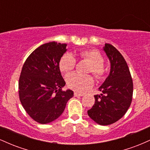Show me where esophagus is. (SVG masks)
I'll list each match as a JSON object with an SVG mask.
<instances>
[{
	"instance_id": "34e87169",
	"label": "esophagus",
	"mask_w": 150,
	"mask_h": 150,
	"mask_svg": "<svg viewBox=\"0 0 150 150\" xmlns=\"http://www.w3.org/2000/svg\"><path fill=\"white\" fill-rule=\"evenodd\" d=\"M83 95L84 94H82V93H78V92L74 93V96H75V97H82Z\"/></svg>"
}]
</instances>
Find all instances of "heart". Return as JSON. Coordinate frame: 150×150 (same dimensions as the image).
<instances>
[{"instance_id":"b5f03b06","label":"heart","mask_w":150,"mask_h":150,"mask_svg":"<svg viewBox=\"0 0 150 150\" xmlns=\"http://www.w3.org/2000/svg\"><path fill=\"white\" fill-rule=\"evenodd\" d=\"M80 57L91 63L89 71L97 78L104 76L105 69L104 67V57L101 53L95 49L82 50L80 53ZM76 60L71 53H67L61 58L59 68L61 73L68 74L74 69ZM67 85L70 89L78 92H84L92 87L94 79L90 75H82L77 73H72L66 77Z\"/></svg>"}]
</instances>
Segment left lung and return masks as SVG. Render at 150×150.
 <instances>
[{
	"label": "left lung",
	"mask_w": 150,
	"mask_h": 150,
	"mask_svg": "<svg viewBox=\"0 0 150 150\" xmlns=\"http://www.w3.org/2000/svg\"><path fill=\"white\" fill-rule=\"evenodd\" d=\"M103 51L111 64L109 75L94 95L95 102L87 111L88 116L101 125L118 121L125 115L132 101L133 84L126 61L114 46L105 44Z\"/></svg>",
	"instance_id": "8db88e82"
}]
</instances>
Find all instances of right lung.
Instances as JSON below:
<instances>
[{
  "mask_svg": "<svg viewBox=\"0 0 150 150\" xmlns=\"http://www.w3.org/2000/svg\"><path fill=\"white\" fill-rule=\"evenodd\" d=\"M66 44L51 42L35 49L27 58L19 80V96L26 112L41 124L53 121L64 111L73 97L59 68L60 59L67 51Z\"/></svg>",
  "mask_w": 150,
  "mask_h": 150,
  "instance_id": "right-lung-1",
  "label": "right lung"
}]
</instances>
